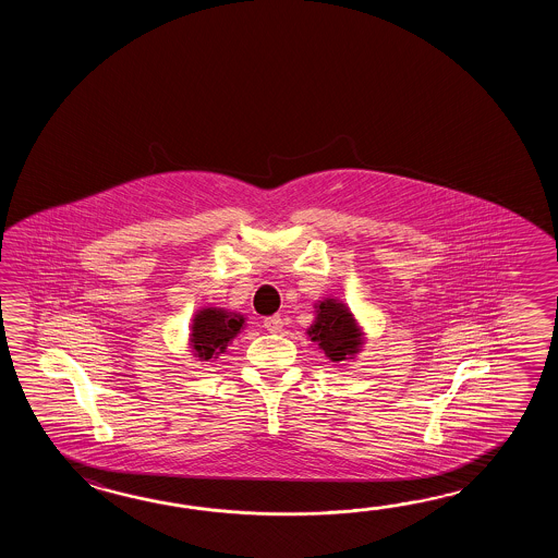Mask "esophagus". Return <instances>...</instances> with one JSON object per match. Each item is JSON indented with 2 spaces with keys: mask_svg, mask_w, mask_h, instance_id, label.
Here are the masks:
<instances>
[{
  "mask_svg": "<svg viewBox=\"0 0 558 558\" xmlns=\"http://www.w3.org/2000/svg\"><path fill=\"white\" fill-rule=\"evenodd\" d=\"M263 327L269 332H279L283 329V319L279 315L267 317V319L263 320Z\"/></svg>",
  "mask_w": 558,
  "mask_h": 558,
  "instance_id": "obj_1",
  "label": "esophagus"
}]
</instances>
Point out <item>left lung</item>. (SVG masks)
<instances>
[{
    "instance_id": "obj_1",
    "label": "left lung",
    "mask_w": 558,
    "mask_h": 558,
    "mask_svg": "<svg viewBox=\"0 0 558 558\" xmlns=\"http://www.w3.org/2000/svg\"><path fill=\"white\" fill-rule=\"evenodd\" d=\"M315 308L317 317L307 329L311 341L319 344L332 363L355 359L363 347V331L349 307L337 299H323L315 303Z\"/></svg>"
}]
</instances>
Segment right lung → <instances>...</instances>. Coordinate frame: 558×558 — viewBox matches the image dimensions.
<instances>
[{
    "mask_svg": "<svg viewBox=\"0 0 558 558\" xmlns=\"http://www.w3.org/2000/svg\"><path fill=\"white\" fill-rule=\"evenodd\" d=\"M245 325V317L231 313L226 308L207 307L197 311L191 325L190 343L193 355L199 361L217 359L226 353L227 344L231 343Z\"/></svg>",
    "mask_w": 558,
    "mask_h": 558,
    "instance_id": "1",
    "label": "right lung"
}]
</instances>
